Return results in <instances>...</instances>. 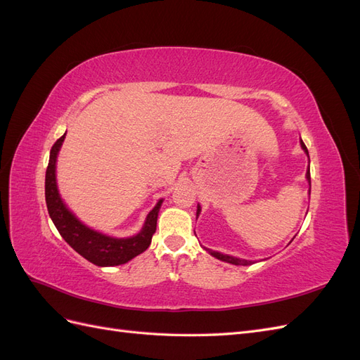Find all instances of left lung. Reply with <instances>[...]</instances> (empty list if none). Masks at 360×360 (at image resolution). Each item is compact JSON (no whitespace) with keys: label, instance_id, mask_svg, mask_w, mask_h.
Masks as SVG:
<instances>
[{"label":"left lung","instance_id":"obj_1","mask_svg":"<svg viewBox=\"0 0 360 360\" xmlns=\"http://www.w3.org/2000/svg\"><path fill=\"white\" fill-rule=\"evenodd\" d=\"M300 146H302V148L304 150V153L308 155V148H307V146L303 144V141H302V139H300ZM308 158H309V155H308ZM307 180H308V183H309V193H311V172H309V167H308V171H307ZM200 212H201V207L198 205V209H197V217H198ZM205 250H209V249H205ZM209 254H210V255H213V257H214V258H217V259L226 261V263L236 264V266H249L250 263H252V261L240 259V258H236V257H231V255H225V254H221V252H216V250H209Z\"/></svg>","mask_w":360,"mask_h":360}]
</instances>
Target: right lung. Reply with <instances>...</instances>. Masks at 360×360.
Listing matches in <instances>:
<instances>
[{"instance_id":"add662e5","label":"right lung","mask_w":360,"mask_h":360,"mask_svg":"<svg viewBox=\"0 0 360 360\" xmlns=\"http://www.w3.org/2000/svg\"><path fill=\"white\" fill-rule=\"evenodd\" d=\"M64 138H66V134L60 139H57V143L52 146L46 169L45 197L51 219L53 225L57 226V230L64 240H66L79 255H82L85 259H89L90 263L101 267L124 264L136 255L143 254L150 246L151 237L156 233L158 214L163 200H159L155 205V209L147 214L144 226L141 228V231L136 236L117 238L91 230V228L84 225L78 217L68 209V205L61 200L57 188V156L63 146Z\"/></svg>"}]
</instances>
